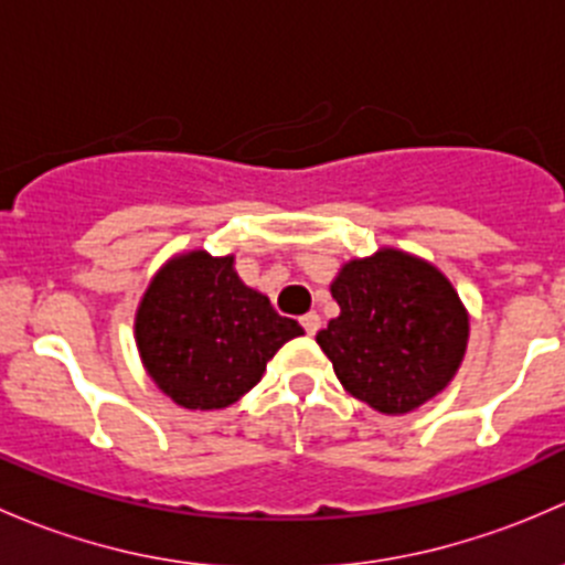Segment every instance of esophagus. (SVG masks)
<instances>
[{"label":"esophagus","mask_w":565,"mask_h":565,"mask_svg":"<svg viewBox=\"0 0 565 565\" xmlns=\"http://www.w3.org/2000/svg\"><path fill=\"white\" fill-rule=\"evenodd\" d=\"M300 324H303L306 333L315 335L317 330H319V324H322V319H319L317 311H309V315H306V317H300Z\"/></svg>","instance_id":"1"}]
</instances>
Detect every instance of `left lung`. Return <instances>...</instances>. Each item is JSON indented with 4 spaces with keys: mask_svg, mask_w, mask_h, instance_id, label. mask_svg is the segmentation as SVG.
I'll return each mask as SVG.
<instances>
[{
    "mask_svg": "<svg viewBox=\"0 0 565 565\" xmlns=\"http://www.w3.org/2000/svg\"><path fill=\"white\" fill-rule=\"evenodd\" d=\"M341 315L317 333L339 383L383 415H407L448 388L470 339V315L446 273L377 248L330 281Z\"/></svg>",
    "mask_w": 565,
    "mask_h": 565,
    "instance_id": "left-lung-1",
    "label": "left lung"
}]
</instances>
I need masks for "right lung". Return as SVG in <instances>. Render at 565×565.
Segmentation results:
<instances>
[{"label": "right lung", "mask_w": 565, "mask_h": 565, "mask_svg": "<svg viewBox=\"0 0 565 565\" xmlns=\"http://www.w3.org/2000/svg\"><path fill=\"white\" fill-rule=\"evenodd\" d=\"M300 333L267 295L243 284L235 254L202 248L163 262L134 317L136 350L152 383L174 404L202 413L241 402L267 361Z\"/></svg>", "instance_id": "1"}]
</instances>
